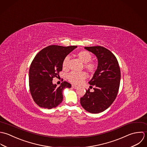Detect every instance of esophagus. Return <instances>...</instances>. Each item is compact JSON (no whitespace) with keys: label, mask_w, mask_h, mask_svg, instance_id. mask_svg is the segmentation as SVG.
Listing matches in <instances>:
<instances>
[{"label":"esophagus","mask_w":147,"mask_h":147,"mask_svg":"<svg viewBox=\"0 0 147 147\" xmlns=\"http://www.w3.org/2000/svg\"><path fill=\"white\" fill-rule=\"evenodd\" d=\"M71 87L73 88H75V89H76V88H78V87L77 86H76V85H72Z\"/></svg>","instance_id":"obj_1"}]
</instances>
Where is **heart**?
I'll use <instances>...</instances> for the list:
<instances>
[{
    "label": "heart",
    "instance_id": "obj_1",
    "mask_svg": "<svg viewBox=\"0 0 147 147\" xmlns=\"http://www.w3.org/2000/svg\"><path fill=\"white\" fill-rule=\"evenodd\" d=\"M77 56L80 60L84 63V67L90 73H94L97 68V65L95 62L91 61L92 59L91 54L86 51H81L78 52ZM70 57L69 56L65 57L62 61V67L66 69L69 66V62ZM87 74L84 71L77 72L71 71L67 75V79L68 81L76 85L81 84L86 78Z\"/></svg>",
    "mask_w": 147,
    "mask_h": 147
}]
</instances>
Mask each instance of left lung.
<instances>
[{
    "mask_svg": "<svg viewBox=\"0 0 147 147\" xmlns=\"http://www.w3.org/2000/svg\"><path fill=\"white\" fill-rule=\"evenodd\" d=\"M85 49L96 56L98 64L88 82L90 88L94 86V91L90 92L88 88L80 102L88 113L98 114L107 109L115 100L120 86V70L116 57L107 49L100 46Z\"/></svg>",
    "mask_w": 147,
    "mask_h": 147,
    "instance_id": "left-lung-1",
    "label": "left lung"
}]
</instances>
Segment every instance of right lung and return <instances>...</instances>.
<instances>
[{"label": "right lung", "mask_w": 147, "mask_h": 147, "mask_svg": "<svg viewBox=\"0 0 147 147\" xmlns=\"http://www.w3.org/2000/svg\"><path fill=\"white\" fill-rule=\"evenodd\" d=\"M77 47L50 45L40 51L33 59L29 71L30 92L39 107L48 109L56 107L63 100V89L71 87L66 81L59 87L52 82L62 70L63 59Z\"/></svg>", "instance_id": "right-lung-1"}]
</instances>
